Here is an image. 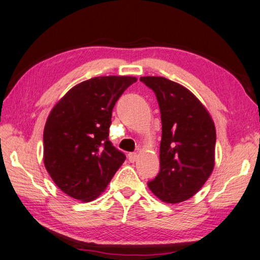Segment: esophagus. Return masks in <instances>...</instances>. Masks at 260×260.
I'll return each mask as SVG.
<instances>
[{
  "mask_svg": "<svg viewBox=\"0 0 260 260\" xmlns=\"http://www.w3.org/2000/svg\"><path fill=\"white\" fill-rule=\"evenodd\" d=\"M138 153H135V152H133V153H129L128 154V160L131 162H135L136 161V159H138Z\"/></svg>",
  "mask_w": 260,
  "mask_h": 260,
  "instance_id": "obj_1",
  "label": "esophagus"
}]
</instances>
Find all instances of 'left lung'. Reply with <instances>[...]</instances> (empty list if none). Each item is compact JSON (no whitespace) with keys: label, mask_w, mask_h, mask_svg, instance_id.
I'll return each instance as SVG.
<instances>
[{"label":"left lung","mask_w":260,"mask_h":260,"mask_svg":"<svg viewBox=\"0 0 260 260\" xmlns=\"http://www.w3.org/2000/svg\"><path fill=\"white\" fill-rule=\"evenodd\" d=\"M155 93L161 114L160 171L148 186L166 204L190 199L215 166L214 120L194 94L165 77L140 78Z\"/></svg>","instance_id":"8db88e82"}]
</instances>
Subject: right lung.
I'll return each mask as SVG.
<instances>
[{
	"label": "right lung",
	"mask_w": 260,
	"mask_h": 260,
	"mask_svg": "<svg viewBox=\"0 0 260 260\" xmlns=\"http://www.w3.org/2000/svg\"><path fill=\"white\" fill-rule=\"evenodd\" d=\"M132 76H100L64 94L51 110L43 133L46 171L66 194L89 202L105 192L125 154L108 139L112 109Z\"/></svg>",
	"instance_id": "right-lung-1"
}]
</instances>
